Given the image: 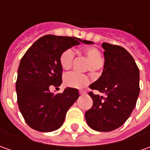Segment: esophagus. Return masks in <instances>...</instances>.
I'll return each instance as SVG.
<instances>
[{
	"mask_svg": "<svg viewBox=\"0 0 150 150\" xmlns=\"http://www.w3.org/2000/svg\"><path fill=\"white\" fill-rule=\"evenodd\" d=\"M79 93H80L81 95H83V94H85V92H84V91H82V90H80V91H79Z\"/></svg>",
	"mask_w": 150,
	"mask_h": 150,
	"instance_id": "obj_1",
	"label": "esophagus"
}]
</instances>
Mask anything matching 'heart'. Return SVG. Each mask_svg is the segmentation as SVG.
Listing matches in <instances>:
<instances>
[{"label":"heart","mask_w":150,"mask_h":150,"mask_svg":"<svg viewBox=\"0 0 150 150\" xmlns=\"http://www.w3.org/2000/svg\"><path fill=\"white\" fill-rule=\"evenodd\" d=\"M83 52L91 62V63L93 64V66L99 67L102 64L103 57L98 48L94 47H88L84 48ZM74 57H75V53L73 50L71 48H67L65 51H63L60 56V64L62 67L64 69H68L69 67H71ZM64 82L68 87L75 88H83L88 84L89 79L87 76L82 73L71 72L65 75Z\"/></svg>","instance_id":"1"}]
</instances>
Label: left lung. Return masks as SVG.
<instances>
[{"mask_svg": "<svg viewBox=\"0 0 150 150\" xmlns=\"http://www.w3.org/2000/svg\"><path fill=\"white\" fill-rule=\"evenodd\" d=\"M104 67L102 75L89 88L105 97L88 94L93 106L85 112L91 129L110 132L122 126L135 108L139 94V70L129 52L118 45L103 42Z\"/></svg>", "mask_w": 150, "mask_h": 150, "instance_id": "1", "label": "left lung"}]
</instances>
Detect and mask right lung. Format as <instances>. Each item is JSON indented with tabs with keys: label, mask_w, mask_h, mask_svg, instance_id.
<instances>
[{
	"label": "right lung",
	"mask_w": 150,
	"mask_h": 150,
	"mask_svg": "<svg viewBox=\"0 0 150 150\" xmlns=\"http://www.w3.org/2000/svg\"><path fill=\"white\" fill-rule=\"evenodd\" d=\"M80 42L93 44L80 38L46 35L22 57L16 83L17 103L26 124L33 129L51 132L59 129L67 110L78 98L77 88H67L56 94L50 88L59 87L62 82V52Z\"/></svg>",
	"instance_id": "1"
}]
</instances>
